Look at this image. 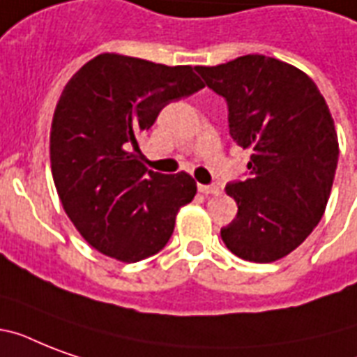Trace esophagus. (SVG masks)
<instances>
[{"mask_svg":"<svg viewBox=\"0 0 357 357\" xmlns=\"http://www.w3.org/2000/svg\"><path fill=\"white\" fill-rule=\"evenodd\" d=\"M198 190H200L202 195H218L220 189H218L217 185H198Z\"/></svg>","mask_w":357,"mask_h":357,"instance_id":"esophagus-1","label":"esophagus"}]
</instances>
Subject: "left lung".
<instances>
[{"instance_id":"obj_1","label":"left lung","mask_w":357,"mask_h":357,"mask_svg":"<svg viewBox=\"0 0 357 357\" xmlns=\"http://www.w3.org/2000/svg\"><path fill=\"white\" fill-rule=\"evenodd\" d=\"M195 70L228 103L231 139L252 150L246 179L226 185L238 211L220 237L241 259L285 257L321 222L332 192L339 144L330 109L311 77L278 59Z\"/></svg>"}]
</instances>
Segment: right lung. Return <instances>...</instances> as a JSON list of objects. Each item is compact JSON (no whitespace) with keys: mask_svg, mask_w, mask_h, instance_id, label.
<instances>
[{"mask_svg":"<svg viewBox=\"0 0 357 357\" xmlns=\"http://www.w3.org/2000/svg\"><path fill=\"white\" fill-rule=\"evenodd\" d=\"M200 89L190 66L116 53L98 55L66 83L50 137L53 181L68 218L98 252L135 263L167 246L196 181L148 170L139 137L165 105Z\"/></svg>","mask_w":357,"mask_h":357,"instance_id":"1","label":"right lung"}]
</instances>
